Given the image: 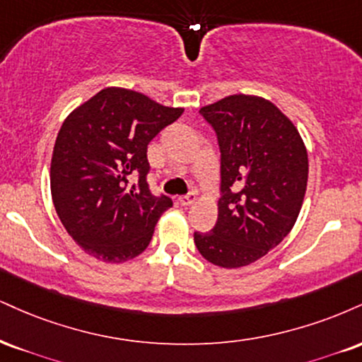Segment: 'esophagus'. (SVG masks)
Masks as SVG:
<instances>
[{"label": "esophagus", "instance_id": "34e87169", "mask_svg": "<svg viewBox=\"0 0 362 362\" xmlns=\"http://www.w3.org/2000/svg\"><path fill=\"white\" fill-rule=\"evenodd\" d=\"M194 202H195V192H189L187 195L178 197V204H180V206H192Z\"/></svg>", "mask_w": 362, "mask_h": 362}]
</instances>
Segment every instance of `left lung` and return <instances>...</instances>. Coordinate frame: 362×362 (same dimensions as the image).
Returning a JSON list of instances; mask_svg holds the SVG:
<instances>
[{"label": "left lung", "mask_w": 362, "mask_h": 362, "mask_svg": "<svg viewBox=\"0 0 362 362\" xmlns=\"http://www.w3.org/2000/svg\"><path fill=\"white\" fill-rule=\"evenodd\" d=\"M221 151V199L211 233H194L200 255L223 268L263 258L293 228L308 158L293 123L273 103L234 94L202 107Z\"/></svg>", "instance_id": "1"}]
</instances>
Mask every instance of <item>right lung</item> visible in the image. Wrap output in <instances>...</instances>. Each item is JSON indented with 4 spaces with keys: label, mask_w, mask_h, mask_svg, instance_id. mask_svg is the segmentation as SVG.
Segmentation results:
<instances>
[{
    "label": "right lung",
    "mask_w": 362,
    "mask_h": 362,
    "mask_svg": "<svg viewBox=\"0 0 362 362\" xmlns=\"http://www.w3.org/2000/svg\"><path fill=\"white\" fill-rule=\"evenodd\" d=\"M182 112L107 87L64 121L52 155V199L64 228L90 256L123 263L150 245L156 221L173 202L151 194L148 143Z\"/></svg>",
    "instance_id": "obj_1"
}]
</instances>
